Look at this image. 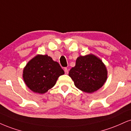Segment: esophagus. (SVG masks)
I'll use <instances>...</instances> for the list:
<instances>
[{"instance_id": "obj_1", "label": "esophagus", "mask_w": 131, "mask_h": 131, "mask_svg": "<svg viewBox=\"0 0 131 131\" xmlns=\"http://www.w3.org/2000/svg\"><path fill=\"white\" fill-rule=\"evenodd\" d=\"M64 72H65L66 74H68V73H69V70H68V69H67V67H64Z\"/></svg>"}]
</instances>
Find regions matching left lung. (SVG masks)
<instances>
[{"label": "left lung", "instance_id": "8db88e82", "mask_svg": "<svg viewBox=\"0 0 131 131\" xmlns=\"http://www.w3.org/2000/svg\"><path fill=\"white\" fill-rule=\"evenodd\" d=\"M107 75L106 66L93 54L78 57L75 66L69 73L75 86L87 93H92L101 88L106 82Z\"/></svg>", "mask_w": 131, "mask_h": 131}]
</instances>
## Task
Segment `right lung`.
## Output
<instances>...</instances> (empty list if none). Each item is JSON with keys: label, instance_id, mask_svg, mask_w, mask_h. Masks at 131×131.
<instances>
[{"label": "right lung", "instance_id": "right-lung-1", "mask_svg": "<svg viewBox=\"0 0 131 131\" xmlns=\"http://www.w3.org/2000/svg\"><path fill=\"white\" fill-rule=\"evenodd\" d=\"M64 74L59 63L48 55H37L24 69L26 85L34 92L44 93L55 85L59 76Z\"/></svg>", "mask_w": 131, "mask_h": 131}]
</instances>
